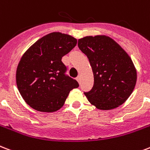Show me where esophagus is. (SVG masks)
<instances>
[{
    "mask_svg": "<svg viewBox=\"0 0 150 150\" xmlns=\"http://www.w3.org/2000/svg\"><path fill=\"white\" fill-rule=\"evenodd\" d=\"M76 80H77V81H78V83H79L80 84V81H81V77H80V76H78V77L76 78Z\"/></svg>",
    "mask_w": 150,
    "mask_h": 150,
    "instance_id": "34e87169",
    "label": "esophagus"
}]
</instances>
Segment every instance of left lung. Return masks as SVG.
<instances>
[{"label":"left lung","instance_id":"obj_1","mask_svg":"<svg viewBox=\"0 0 150 150\" xmlns=\"http://www.w3.org/2000/svg\"><path fill=\"white\" fill-rule=\"evenodd\" d=\"M78 46L88 57L93 73V88L84 93L88 100L100 110H110L123 104L137 81V71L129 55L105 35L80 38Z\"/></svg>","mask_w":150,"mask_h":150}]
</instances>
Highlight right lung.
Segmentation results:
<instances>
[{
	"mask_svg": "<svg viewBox=\"0 0 150 150\" xmlns=\"http://www.w3.org/2000/svg\"><path fill=\"white\" fill-rule=\"evenodd\" d=\"M77 44L68 34L52 32L23 55L16 69V84L22 98L39 112H53L64 104L70 91L79 87L75 79L65 75L62 57Z\"/></svg>",
	"mask_w": 150,
	"mask_h": 150,
	"instance_id": "1",
	"label": "right lung"
}]
</instances>
